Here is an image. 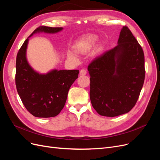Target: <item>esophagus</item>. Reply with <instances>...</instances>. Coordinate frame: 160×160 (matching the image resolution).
Here are the masks:
<instances>
[{"label":"esophagus","mask_w":160,"mask_h":160,"mask_svg":"<svg viewBox=\"0 0 160 160\" xmlns=\"http://www.w3.org/2000/svg\"><path fill=\"white\" fill-rule=\"evenodd\" d=\"M87 74V71L85 69H81L79 72V75H85Z\"/></svg>","instance_id":"34e87169"}]
</instances>
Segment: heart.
Segmentation results:
<instances>
[{
	"instance_id": "1",
	"label": "heart",
	"mask_w": 160,
	"mask_h": 160,
	"mask_svg": "<svg viewBox=\"0 0 160 160\" xmlns=\"http://www.w3.org/2000/svg\"><path fill=\"white\" fill-rule=\"evenodd\" d=\"M98 41V37L96 35H88L85 37L83 40L80 42L79 46V51H89L92 47L95 46V45ZM68 57L71 58V59H76L77 56L74 53L70 52L68 54Z\"/></svg>"
}]
</instances>
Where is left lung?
Listing matches in <instances>:
<instances>
[{
	"instance_id": "obj_1",
	"label": "left lung",
	"mask_w": 160,
	"mask_h": 160,
	"mask_svg": "<svg viewBox=\"0 0 160 160\" xmlns=\"http://www.w3.org/2000/svg\"><path fill=\"white\" fill-rule=\"evenodd\" d=\"M142 47L126 26L118 45L96 57L88 66L90 99L99 115L115 117L127 113L136 103L145 79Z\"/></svg>"
}]
</instances>
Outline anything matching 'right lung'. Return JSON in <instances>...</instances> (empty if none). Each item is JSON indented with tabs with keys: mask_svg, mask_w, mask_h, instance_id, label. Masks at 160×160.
<instances>
[{
	"mask_svg": "<svg viewBox=\"0 0 160 160\" xmlns=\"http://www.w3.org/2000/svg\"><path fill=\"white\" fill-rule=\"evenodd\" d=\"M62 27L42 26L33 31L19 49L16 61L17 90L27 111L37 118H52L64 108L69 90L78 78L79 70L52 69L47 73L34 70L27 59L29 38L34 34H55Z\"/></svg>",
	"mask_w": 160,
	"mask_h": 160,
	"instance_id": "1",
	"label": "right lung"
}]
</instances>
